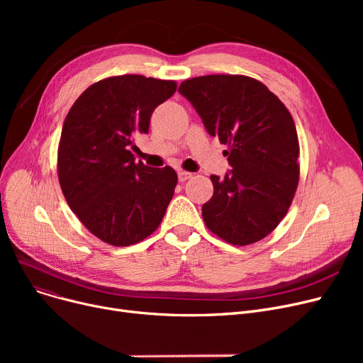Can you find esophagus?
<instances>
[{
  "label": "esophagus",
  "instance_id": "esophagus-1",
  "mask_svg": "<svg viewBox=\"0 0 363 363\" xmlns=\"http://www.w3.org/2000/svg\"><path fill=\"white\" fill-rule=\"evenodd\" d=\"M191 177H193V174H189V172H185V170H179L178 172V179L181 182H185L186 179H189Z\"/></svg>",
  "mask_w": 363,
  "mask_h": 363
}]
</instances>
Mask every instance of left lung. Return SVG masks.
I'll return each mask as SVG.
<instances>
[{
  "mask_svg": "<svg viewBox=\"0 0 363 363\" xmlns=\"http://www.w3.org/2000/svg\"><path fill=\"white\" fill-rule=\"evenodd\" d=\"M207 132L226 144L231 172L212 175L203 204L206 226L234 245L269 235L287 215L298 185V138L293 116L274 92L244 74H207L178 89Z\"/></svg>",
  "mask_w": 363,
  "mask_h": 363,
  "instance_id": "left-lung-1",
  "label": "left lung"
}]
</instances>
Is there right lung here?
Listing matches in <instances>:
<instances>
[{
	"label": "right lung",
	"mask_w": 363,
	"mask_h": 363,
	"mask_svg": "<svg viewBox=\"0 0 363 363\" xmlns=\"http://www.w3.org/2000/svg\"><path fill=\"white\" fill-rule=\"evenodd\" d=\"M175 91V81L111 76L88 86L65 119L57 151L62 191L86 230L110 245L151 235L174 197L177 172L137 163L129 147Z\"/></svg>",
	"instance_id": "obj_1"
}]
</instances>
